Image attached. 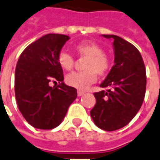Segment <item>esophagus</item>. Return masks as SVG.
<instances>
[{
    "label": "esophagus",
    "mask_w": 160,
    "mask_h": 160,
    "mask_svg": "<svg viewBox=\"0 0 160 160\" xmlns=\"http://www.w3.org/2000/svg\"><path fill=\"white\" fill-rule=\"evenodd\" d=\"M84 94H85V92H82V91H78V92H77V95L79 96V97L84 95Z\"/></svg>",
    "instance_id": "1"
}]
</instances>
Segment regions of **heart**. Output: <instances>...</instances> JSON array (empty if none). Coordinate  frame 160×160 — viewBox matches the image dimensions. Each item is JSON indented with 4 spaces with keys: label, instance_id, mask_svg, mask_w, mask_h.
<instances>
[{
    "label": "heart",
    "instance_id": "obj_1",
    "mask_svg": "<svg viewBox=\"0 0 160 160\" xmlns=\"http://www.w3.org/2000/svg\"><path fill=\"white\" fill-rule=\"evenodd\" d=\"M79 57L87 58L83 65L85 71L72 72L66 76V82L72 88L87 90L97 80V73L105 75L110 68V61L104 54L103 48L94 41H83L74 47ZM58 63L65 71H71L74 66L73 57L62 51L58 56Z\"/></svg>",
    "mask_w": 160,
    "mask_h": 160
}]
</instances>
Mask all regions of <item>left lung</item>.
<instances>
[{"mask_svg":"<svg viewBox=\"0 0 160 160\" xmlns=\"http://www.w3.org/2000/svg\"><path fill=\"white\" fill-rule=\"evenodd\" d=\"M112 40L114 65L100 88L94 92V107L90 112L93 122L100 129L115 131L127 126L142 106L146 87V74L142 56L126 40L113 34H103Z\"/></svg>","mask_w":160,"mask_h":160,"instance_id":"1","label":"left lung"}]
</instances>
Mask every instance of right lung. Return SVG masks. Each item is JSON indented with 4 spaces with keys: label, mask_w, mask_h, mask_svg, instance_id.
Listing matches in <instances>:
<instances>
[{
    "label": "right lung",
    "mask_w": 160,
    "mask_h": 160,
    "mask_svg": "<svg viewBox=\"0 0 160 160\" xmlns=\"http://www.w3.org/2000/svg\"><path fill=\"white\" fill-rule=\"evenodd\" d=\"M69 36L48 33L28 46L18 60L14 92L19 110L32 127L49 130L58 127L77 90L64 83L58 56ZM58 81L53 88L50 82Z\"/></svg>",
    "instance_id": "obj_1"
}]
</instances>
